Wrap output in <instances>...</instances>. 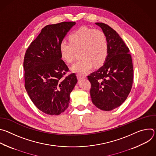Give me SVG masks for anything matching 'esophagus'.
<instances>
[{
  "label": "esophagus",
  "instance_id": "obj_1",
  "mask_svg": "<svg viewBox=\"0 0 156 156\" xmlns=\"http://www.w3.org/2000/svg\"><path fill=\"white\" fill-rule=\"evenodd\" d=\"M86 76H83V75H77V78L80 80L81 79H83V78H86Z\"/></svg>",
  "mask_w": 156,
  "mask_h": 156
}]
</instances>
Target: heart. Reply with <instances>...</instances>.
Instances as JSON below:
<instances>
[{"mask_svg":"<svg viewBox=\"0 0 156 156\" xmlns=\"http://www.w3.org/2000/svg\"><path fill=\"white\" fill-rule=\"evenodd\" d=\"M70 42L63 41L59 46L62 58L71 63L75 58L76 52L81 58L72 66L73 72L84 75L93 66H100L108 55V42L105 34L99 30L83 27L73 32L69 37Z\"/></svg>","mask_w":156,"mask_h":156,"instance_id":"b5f03b06","label":"heart"}]
</instances>
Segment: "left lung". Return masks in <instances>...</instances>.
Listing matches in <instances>:
<instances>
[{
	"mask_svg": "<svg viewBox=\"0 0 156 156\" xmlns=\"http://www.w3.org/2000/svg\"><path fill=\"white\" fill-rule=\"evenodd\" d=\"M105 34L108 55L103 65L87 76L91 84L92 102L98 108L110 111L120 106L131 90L133 67L129 50L119 34L103 23H95Z\"/></svg>",
	"mask_w": 156,
	"mask_h": 156,
	"instance_id": "1",
	"label": "left lung"
}]
</instances>
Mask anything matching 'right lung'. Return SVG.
Wrapping results in <instances>:
<instances>
[{"instance_id": "obj_1", "label": "right lung", "mask_w": 156, "mask_h": 156, "mask_svg": "<svg viewBox=\"0 0 156 156\" xmlns=\"http://www.w3.org/2000/svg\"><path fill=\"white\" fill-rule=\"evenodd\" d=\"M62 22L43 28L25 53L23 67L25 89L31 100L42 112L58 115L68 108L70 93L78 80L62 60L59 46L75 25Z\"/></svg>"}]
</instances>
